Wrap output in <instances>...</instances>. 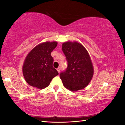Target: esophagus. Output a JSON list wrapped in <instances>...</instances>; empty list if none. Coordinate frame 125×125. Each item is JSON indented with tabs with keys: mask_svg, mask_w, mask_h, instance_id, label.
<instances>
[{
	"mask_svg": "<svg viewBox=\"0 0 125 125\" xmlns=\"http://www.w3.org/2000/svg\"><path fill=\"white\" fill-rule=\"evenodd\" d=\"M57 71L58 72V73H60V71H61V68L60 67H58L57 69Z\"/></svg>",
	"mask_w": 125,
	"mask_h": 125,
	"instance_id": "esophagus-1",
	"label": "esophagus"
}]
</instances>
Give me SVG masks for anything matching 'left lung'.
<instances>
[{
    "label": "left lung",
    "instance_id": "8db88e82",
    "mask_svg": "<svg viewBox=\"0 0 125 125\" xmlns=\"http://www.w3.org/2000/svg\"><path fill=\"white\" fill-rule=\"evenodd\" d=\"M62 51L68 62L66 70L60 73L63 85L72 92L84 89L90 83L94 74V68L88 52L77 42L63 43Z\"/></svg>",
    "mask_w": 125,
    "mask_h": 125
}]
</instances>
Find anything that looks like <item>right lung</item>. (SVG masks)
<instances>
[{"instance_id": "obj_1", "label": "right lung", "mask_w": 125, "mask_h": 125, "mask_svg": "<svg viewBox=\"0 0 125 125\" xmlns=\"http://www.w3.org/2000/svg\"><path fill=\"white\" fill-rule=\"evenodd\" d=\"M57 42L39 44L29 52L22 66L26 81L31 86L42 89L49 86L52 79L58 74L53 67L52 52L56 48Z\"/></svg>"}]
</instances>
